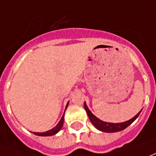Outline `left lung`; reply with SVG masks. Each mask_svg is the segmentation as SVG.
I'll return each mask as SVG.
<instances>
[{
	"instance_id": "left-lung-1",
	"label": "left lung",
	"mask_w": 156,
	"mask_h": 156,
	"mask_svg": "<svg viewBox=\"0 0 156 156\" xmlns=\"http://www.w3.org/2000/svg\"><path fill=\"white\" fill-rule=\"evenodd\" d=\"M84 109H85L86 112L89 116V118L90 120V122H92L94 127H96L98 130H100L101 132H105V133H116V132H120L122 130H124L125 128H127L130 124H132L135 120L138 118V116H139L141 111L134 116L133 118L130 120H128L127 122H118V123H113V122H104L102 120L99 119L98 117L94 115L92 112H90V110L88 108L87 105L84 102Z\"/></svg>"
}]
</instances>
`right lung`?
Masks as SVG:
<instances>
[{
	"label": "right lung",
	"mask_w": 156,
	"mask_h": 156,
	"mask_svg": "<svg viewBox=\"0 0 156 156\" xmlns=\"http://www.w3.org/2000/svg\"><path fill=\"white\" fill-rule=\"evenodd\" d=\"M68 103H69V102H67L66 109H67V105H68ZM65 111H66V110H65ZM64 113H65V112H64ZM63 122H64V114H63V116H62V118L60 120V122H58V124H57L55 127H53L52 129L49 130V131L44 132V133H34V134L38 135V136H43V137H45V136H52V135L56 134V133L62 129V127L63 126Z\"/></svg>",
	"instance_id": "obj_1"
}]
</instances>
